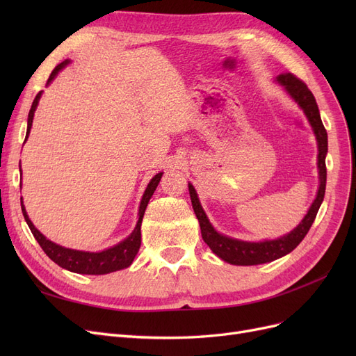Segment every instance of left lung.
Returning a JSON list of instances; mask_svg holds the SVG:
<instances>
[{
	"label": "left lung",
	"instance_id": "obj_1",
	"mask_svg": "<svg viewBox=\"0 0 356 356\" xmlns=\"http://www.w3.org/2000/svg\"><path fill=\"white\" fill-rule=\"evenodd\" d=\"M276 81L284 86V89L288 92V95L293 98L300 108L305 111L307 120L314 129L316 141H318V169H319V188L316 199L312 203L309 208L306 217L301 220V222L297 227L282 236V238L275 241H263V242H246L227 238V236L220 234L217 230L212 227L209 222L207 213L202 209V204L199 202L197 193L191 184H188L190 199L193 209H195L196 217L200 224L202 238L215 255H218L221 260L227 261L230 264L236 266H255L263 263H270L273 260H277L297 248V245L305 239L309 229L314 224L316 213L319 211V207L322 200H324L325 195V184H327V166H325V156L328 152V136L324 124L321 120V114L318 110V104L315 101V96L307 89V86L297 79L294 74L286 72L281 74L276 77Z\"/></svg>",
	"mask_w": 356,
	"mask_h": 356
}]
</instances>
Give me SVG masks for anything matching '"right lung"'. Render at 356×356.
I'll list each match as a JSON object with an SVG mask.
<instances>
[{"label": "right lung", "mask_w": 356, "mask_h": 356, "mask_svg": "<svg viewBox=\"0 0 356 356\" xmlns=\"http://www.w3.org/2000/svg\"><path fill=\"white\" fill-rule=\"evenodd\" d=\"M70 60H63L62 63L51 71L50 77L47 80V84L51 83V80L56 77L58 72L68 65ZM41 93L38 92V95L35 96L34 102L31 105V110L28 114V129H26V138L25 141L28 139L29 131H31V126H32V118H34V113L35 108L38 105V101L41 98ZM22 172V170H20ZM163 175V172H160V174L154 175L149 181V184L145 188V193L143 196L141 204H139V218L136 222V227L135 230L131 233L129 238H126L123 242L117 243L113 248H108V250H105L102 252H84V251H77V250H70V248H63L60 245L53 243L51 241L46 239V236H42L37 229L35 225L31 222L26 209L24 207V202L20 199V207H22V212H24V217L25 221L28 224V227L31 229L32 234H34V238L37 239V242L40 243V246L42 248V251L47 254V257L50 260L55 261L58 266H60L62 268H67L70 272L74 273H81V275H106V273H111V272H117V270H122V268H126L132 264L135 255L139 251V246H141V222H143V217H144V212L147 209V204L148 200L152 199L154 190L157 188L160 178Z\"/></svg>", "instance_id": "1"}]
</instances>
